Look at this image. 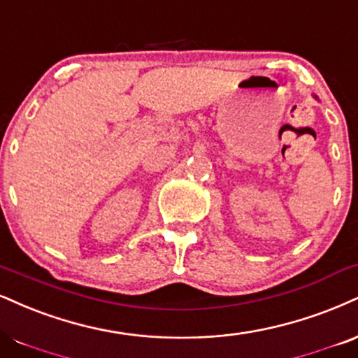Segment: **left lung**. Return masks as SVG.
<instances>
[{
    "label": "left lung",
    "instance_id": "1",
    "mask_svg": "<svg viewBox=\"0 0 358 358\" xmlns=\"http://www.w3.org/2000/svg\"><path fill=\"white\" fill-rule=\"evenodd\" d=\"M315 98H317V96H315Z\"/></svg>",
    "mask_w": 358,
    "mask_h": 358
}]
</instances>
